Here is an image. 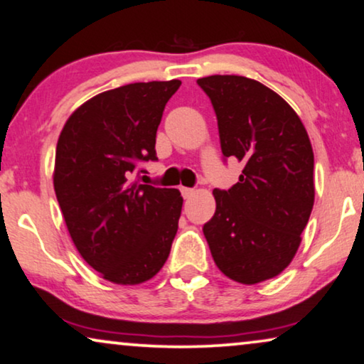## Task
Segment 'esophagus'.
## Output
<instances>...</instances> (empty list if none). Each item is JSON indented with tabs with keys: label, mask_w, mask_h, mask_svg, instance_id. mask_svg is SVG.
<instances>
[{
	"label": "esophagus",
	"mask_w": 364,
	"mask_h": 364,
	"mask_svg": "<svg viewBox=\"0 0 364 364\" xmlns=\"http://www.w3.org/2000/svg\"><path fill=\"white\" fill-rule=\"evenodd\" d=\"M181 193H183V196H185V198H191L193 195H195V190H191V188H185V186H183V188H181Z\"/></svg>",
	"instance_id": "obj_1"
}]
</instances>
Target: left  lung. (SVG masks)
<instances>
[{"instance_id": "obj_1", "label": "left lung", "mask_w": 364, "mask_h": 364, "mask_svg": "<svg viewBox=\"0 0 364 364\" xmlns=\"http://www.w3.org/2000/svg\"><path fill=\"white\" fill-rule=\"evenodd\" d=\"M216 111L221 151L245 164L240 181L213 191L215 216L203 226L220 271L241 284L278 276L291 263L314 205V154L291 106L259 81L200 77Z\"/></svg>"}]
</instances>
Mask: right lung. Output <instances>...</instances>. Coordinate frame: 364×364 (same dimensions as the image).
<instances>
[{
    "instance_id": "add662e5",
    "label": "right lung",
    "mask_w": 364,
    "mask_h": 364,
    "mask_svg": "<svg viewBox=\"0 0 364 364\" xmlns=\"http://www.w3.org/2000/svg\"><path fill=\"white\" fill-rule=\"evenodd\" d=\"M179 80L105 91L73 111L56 144L53 185L77 253L106 281L151 279L166 263L181 216L174 188L139 185V161L158 159L156 129Z\"/></svg>"
}]
</instances>
